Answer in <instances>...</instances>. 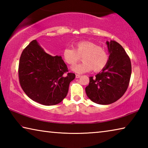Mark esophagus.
Here are the masks:
<instances>
[{
  "mask_svg": "<svg viewBox=\"0 0 148 148\" xmlns=\"http://www.w3.org/2000/svg\"><path fill=\"white\" fill-rule=\"evenodd\" d=\"M81 77V76H80L79 74H76V78H79V77Z\"/></svg>",
  "mask_w": 148,
  "mask_h": 148,
  "instance_id": "1",
  "label": "esophagus"
}]
</instances>
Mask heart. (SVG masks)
Returning <instances> with one entry per match:
<instances>
[{"label":"heart","instance_id":"obj_1","mask_svg":"<svg viewBox=\"0 0 148 148\" xmlns=\"http://www.w3.org/2000/svg\"><path fill=\"white\" fill-rule=\"evenodd\" d=\"M74 49L65 47L62 50V57L69 64H74L82 56L83 62L71 67L73 72L78 74L89 72L92 69L99 72L105 68L109 57L103 47L89 41H80L74 44Z\"/></svg>","mask_w":148,"mask_h":148}]
</instances>
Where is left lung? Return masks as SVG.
<instances>
[{"mask_svg": "<svg viewBox=\"0 0 148 148\" xmlns=\"http://www.w3.org/2000/svg\"><path fill=\"white\" fill-rule=\"evenodd\" d=\"M110 54L108 64L102 72L89 77L86 87L87 96L95 103L107 105L117 101L128 88L131 76V62L121 45L106 41Z\"/></svg>", "mask_w": 148, "mask_h": 148, "instance_id": "1", "label": "left lung"}]
</instances>
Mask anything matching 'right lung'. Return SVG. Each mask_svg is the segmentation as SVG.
<instances>
[{
  "label": "right lung",
  "instance_id": "add662e5",
  "mask_svg": "<svg viewBox=\"0 0 148 148\" xmlns=\"http://www.w3.org/2000/svg\"><path fill=\"white\" fill-rule=\"evenodd\" d=\"M18 74L25 94L32 101L46 106L60 103L66 97L69 84L76 76L69 73L61 56L46 53L36 40L22 52Z\"/></svg>",
  "mask_w": 148,
  "mask_h": 148
}]
</instances>
